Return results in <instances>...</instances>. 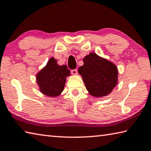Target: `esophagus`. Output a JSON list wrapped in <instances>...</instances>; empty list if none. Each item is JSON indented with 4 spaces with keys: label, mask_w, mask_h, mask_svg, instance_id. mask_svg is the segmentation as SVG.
<instances>
[{
    "label": "esophagus",
    "mask_w": 151,
    "mask_h": 151,
    "mask_svg": "<svg viewBox=\"0 0 151 151\" xmlns=\"http://www.w3.org/2000/svg\"><path fill=\"white\" fill-rule=\"evenodd\" d=\"M70 72H71V74H73V75H77V73H78V71H77V70H76V69L71 70Z\"/></svg>",
    "instance_id": "34e87169"
}]
</instances>
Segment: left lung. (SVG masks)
I'll use <instances>...</instances> for the list:
<instances>
[{"label":"left lung","mask_w":151,"mask_h":151,"mask_svg":"<svg viewBox=\"0 0 151 151\" xmlns=\"http://www.w3.org/2000/svg\"><path fill=\"white\" fill-rule=\"evenodd\" d=\"M83 62L84 65L78 68V73L89 94L96 98L110 94L118 82V70L116 65L94 53L87 55Z\"/></svg>","instance_id":"1"}]
</instances>
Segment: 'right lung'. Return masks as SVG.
Segmentation results:
<instances>
[{
  "label": "right lung",
  "mask_w": 151,
  "mask_h": 151,
  "mask_svg": "<svg viewBox=\"0 0 151 151\" xmlns=\"http://www.w3.org/2000/svg\"><path fill=\"white\" fill-rule=\"evenodd\" d=\"M70 75L66 65H59L54 58L49 60L47 65L36 75V81L43 94L57 97L63 91L66 78Z\"/></svg>",
  "instance_id": "add662e5"
}]
</instances>
